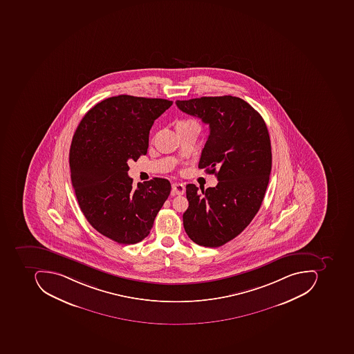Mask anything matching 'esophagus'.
<instances>
[{
    "label": "esophagus",
    "mask_w": 354,
    "mask_h": 354,
    "mask_svg": "<svg viewBox=\"0 0 354 354\" xmlns=\"http://www.w3.org/2000/svg\"><path fill=\"white\" fill-rule=\"evenodd\" d=\"M185 186L180 184V183H174L172 184V192L178 194V196H182V194H185Z\"/></svg>",
    "instance_id": "obj_1"
}]
</instances>
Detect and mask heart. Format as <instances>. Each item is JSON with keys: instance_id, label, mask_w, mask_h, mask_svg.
<instances>
[{"instance_id": "b5f03b06", "label": "heart", "mask_w": 354, "mask_h": 354, "mask_svg": "<svg viewBox=\"0 0 354 354\" xmlns=\"http://www.w3.org/2000/svg\"><path fill=\"white\" fill-rule=\"evenodd\" d=\"M183 122H185V121H183Z\"/></svg>"}]
</instances>
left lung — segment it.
Wrapping results in <instances>:
<instances>
[{
	"instance_id": "obj_1",
	"label": "left lung",
	"mask_w": 354,
	"mask_h": 354,
	"mask_svg": "<svg viewBox=\"0 0 354 354\" xmlns=\"http://www.w3.org/2000/svg\"><path fill=\"white\" fill-rule=\"evenodd\" d=\"M176 104L209 125L199 168L219 180L202 194L194 184L186 186L184 229L196 245L220 247L239 236L261 207L272 164L268 129L241 97H202Z\"/></svg>"
}]
</instances>
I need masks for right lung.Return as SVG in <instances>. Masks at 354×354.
Listing matches in <instances>:
<instances>
[{"mask_svg": "<svg viewBox=\"0 0 354 354\" xmlns=\"http://www.w3.org/2000/svg\"><path fill=\"white\" fill-rule=\"evenodd\" d=\"M171 105L165 99L109 97L87 111L74 133L70 171L82 213L115 243L133 245L146 239L170 194L166 178L133 187L127 160L147 154L153 123Z\"/></svg>", "mask_w": 354, "mask_h": 354, "instance_id": "add662e5", "label": "right lung"}]
</instances>
